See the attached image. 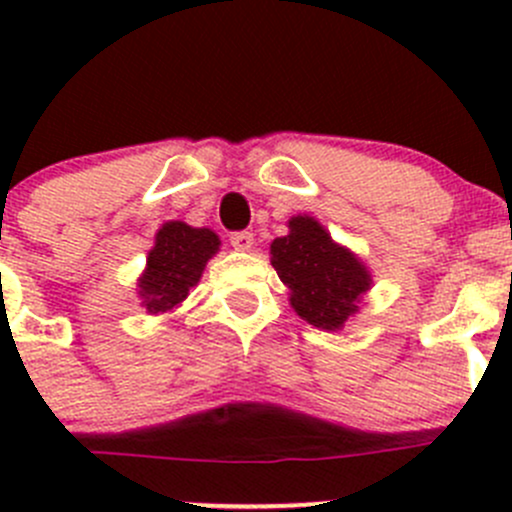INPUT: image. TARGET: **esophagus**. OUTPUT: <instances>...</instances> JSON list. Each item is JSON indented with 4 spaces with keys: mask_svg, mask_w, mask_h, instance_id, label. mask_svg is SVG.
I'll list each match as a JSON object with an SVG mask.
<instances>
[{
    "mask_svg": "<svg viewBox=\"0 0 512 512\" xmlns=\"http://www.w3.org/2000/svg\"><path fill=\"white\" fill-rule=\"evenodd\" d=\"M230 245L235 247V250H240V252L250 250V247H252V232H247V230L232 232V235H230Z\"/></svg>",
    "mask_w": 512,
    "mask_h": 512,
    "instance_id": "34e87169",
    "label": "esophagus"
}]
</instances>
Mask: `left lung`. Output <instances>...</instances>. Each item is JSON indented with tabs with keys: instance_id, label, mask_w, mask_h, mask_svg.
Segmentation results:
<instances>
[{
	"instance_id": "left-lung-1",
	"label": "left lung",
	"mask_w": 512,
	"mask_h": 512,
	"mask_svg": "<svg viewBox=\"0 0 512 512\" xmlns=\"http://www.w3.org/2000/svg\"><path fill=\"white\" fill-rule=\"evenodd\" d=\"M270 252L272 267L292 292L294 312L319 329L342 327L371 285L366 267L307 215L289 220V235L277 237Z\"/></svg>"
}]
</instances>
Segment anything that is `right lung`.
<instances>
[{
    "instance_id": "add662e5",
    "label": "right lung",
    "mask_w": 512,
    "mask_h": 512,
    "mask_svg": "<svg viewBox=\"0 0 512 512\" xmlns=\"http://www.w3.org/2000/svg\"><path fill=\"white\" fill-rule=\"evenodd\" d=\"M218 247L220 240L213 230H200L185 223H165L160 227L156 247L148 252L146 275L138 285L148 312H168L183 302Z\"/></svg>"
}]
</instances>
